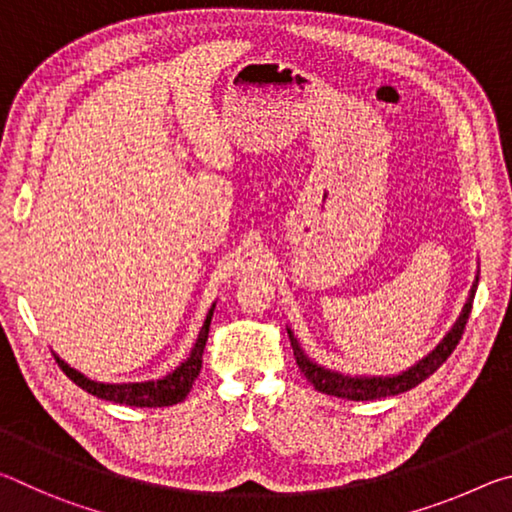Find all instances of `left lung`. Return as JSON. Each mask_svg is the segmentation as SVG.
<instances>
[{
	"label": "left lung",
	"mask_w": 512,
	"mask_h": 512,
	"mask_svg": "<svg viewBox=\"0 0 512 512\" xmlns=\"http://www.w3.org/2000/svg\"><path fill=\"white\" fill-rule=\"evenodd\" d=\"M476 284H479V277H476L474 287L470 291V298H467L463 314L458 316L456 325L452 327L443 343L433 350L429 357H424L420 363H415L413 368H409L402 375L395 377H348V375H339V372H332L327 368H320L318 363L307 359V354L300 350L298 341L293 339L291 329H289V339H291V348H293V357H296V363L302 375L307 377L309 384H314L316 391L341 397V400H354V402H366V400H379V397H391V395H400L411 391L418 384H422L424 379L431 377L443 363L449 359V354L456 350L458 341L465 332V323L470 318L472 311V302H474V293H476Z\"/></svg>",
	"instance_id": "8db88e82"
}]
</instances>
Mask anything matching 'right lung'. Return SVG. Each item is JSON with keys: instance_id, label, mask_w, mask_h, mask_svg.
Masks as SVG:
<instances>
[{"instance_id": "1", "label": "right lung", "mask_w": 512, "mask_h": 512, "mask_svg": "<svg viewBox=\"0 0 512 512\" xmlns=\"http://www.w3.org/2000/svg\"><path fill=\"white\" fill-rule=\"evenodd\" d=\"M212 314H214V305L210 309V314H207V318H205L201 334H198L194 350L187 357V361L180 363V366L173 370L171 375H167L164 379H158V381H142V384H101V381H92L85 375H81L79 370L69 368L63 359L56 357V361L76 386H81L83 391H88L94 397H101V400L128 404V406H140V409H144V406L155 409V406L178 404L185 400L189 391H192L198 372H201V368H203V350L207 343V334H210Z\"/></svg>"}]
</instances>
